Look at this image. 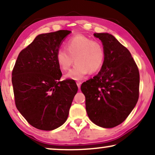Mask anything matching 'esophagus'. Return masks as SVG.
<instances>
[{"mask_svg":"<svg viewBox=\"0 0 155 155\" xmlns=\"http://www.w3.org/2000/svg\"><path fill=\"white\" fill-rule=\"evenodd\" d=\"M76 84H77V85H78V88H80V85H81V84H82V82H80V81H77L76 82Z\"/></svg>","mask_w":155,"mask_h":155,"instance_id":"obj_1","label":"esophagus"}]
</instances>
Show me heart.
Segmentation results:
<instances>
[{
    "mask_svg": "<svg viewBox=\"0 0 155 155\" xmlns=\"http://www.w3.org/2000/svg\"><path fill=\"white\" fill-rule=\"evenodd\" d=\"M65 46L66 50L60 48L56 51V61L64 71H68L75 61V66L65 75L69 79L80 80L88 73H96L104 63L105 50L102 44L86 36H74L68 40Z\"/></svg>",
    "mask_w": 155,
    "mask_h": 155,
    "instance_id": "heart-1",
    "label": "heart"
}]
</instances>
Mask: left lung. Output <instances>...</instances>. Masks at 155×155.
Masks as SVG:
<instances>
[{
    "label": "left lung",
    "mask_w": 155,
    "mask_h": 155,
    "mask_svg": "<svg viewBox=\"0 0 155 155\" xmlns=\"http://www.w3.org/2000/svg\"><path fill=\"white\" fill-rule=\"evenodd\" d=\"M102 42L105 60L99 73L82 84L86 111L97 126L114 128L124 121L139 97L138 68L127 48L113 35L94 33Z\"/></svg>",
    "instance_id": "8db88e82"
}]
</instances>
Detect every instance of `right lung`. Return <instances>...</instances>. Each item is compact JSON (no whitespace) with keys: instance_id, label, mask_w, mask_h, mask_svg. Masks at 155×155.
I'll return each instance as SVG.
<instances>
[{"instance_id":"right-lung-1","label":"right lung","mask_w":155,"mask_h":155,"mask_svg":"<svg viewBox=\"0 0 155 155\" xmlns=\"http://www.w3.org/2000/svg\"><path fill=\"white\" fill-rule=\"evenodd\" d=\"M71 31L41 34L22 50L12 72L15 102L27 121L43 130L64 124L78 92L73 80L59 81L62 76L56 53Z\"/></svg>"}]
</instances>
